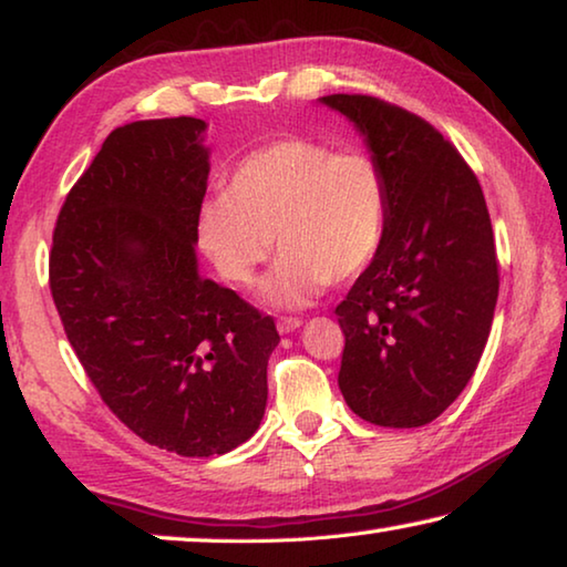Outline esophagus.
Returning <instances> with one entry per match:
<instances>
[{"label": "esophagus", "instance_id": "34e87169", "mask_svg": "<svg viewBox=\"0 0 567 567\" xmlns=\"http://www.w3.org/2000/svg\"><path fill=\"white\" fill-rule=\"evenodd\" d=\"M297 328H302L300 318H280V320H277V330H280V334H290Z\"/></svg>", "mask_w": 567, "mask_h": 567}]
</instances>
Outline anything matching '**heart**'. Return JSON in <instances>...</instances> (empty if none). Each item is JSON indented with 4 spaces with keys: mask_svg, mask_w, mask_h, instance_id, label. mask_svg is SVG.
<instances>
[{
    "mask_svg": "<svg viewBox=\"0 0 567 567\" xmlns=\"http://www.w3.org/2000/svg\"><path fill=\"white\" fill-rule=\"evenodd\" d=\"M388 227L382 169L360 150L332 152L305 137L275 140L237 162L227 195L197 209V239L227 282L247 287L282 249L262 285L272 307H305L330 282L358 277Z\"/></svg>",
    "mask_w": 567,
    "mask_h": 567,
    "instance_id": "1",
    "label": "heart"
}]
</instances>
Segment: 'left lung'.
I'll return each instance as SVG.
<instances>
[{"label": "left lung", "instance_id": "1", "mask_svg": "<svg viewBox=\"0 0 567 567\" xmlns=\"http://www.w3.org/2000/svg\"><path fill=\"white\" fill-rule=\"evenodd\" d=\"M322 104L362 134L388 185L380 252L338 305V385L380 427L433 422L465 390L497 302V257L480 182L433 124L368 94Z\"/></svg>", "mask_w": 567, "mask_h": 567}]
</instances>
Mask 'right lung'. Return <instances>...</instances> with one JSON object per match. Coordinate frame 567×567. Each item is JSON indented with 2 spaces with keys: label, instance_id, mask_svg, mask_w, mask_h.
Returning a JSON list of instances; mask_svg holds the SVG:
<instances>
[{
  "label": "right lung",
  "instance_id": "obj_1",
  "mask_svg": "<svg viewBox=\"0 0 567 567\" xmlns=\"http://www.w3.org/2000/svg\"><path fill=\"white\" fill-rule=\"evenodd\" d=\"M207 124L114 130L56 217L50 287L107 408L145 443L225 455L260 427L275 320L199 275Z\"/></svg>",
  "mask_w": 567,
  "mask_h": 567
}]
</instances>
